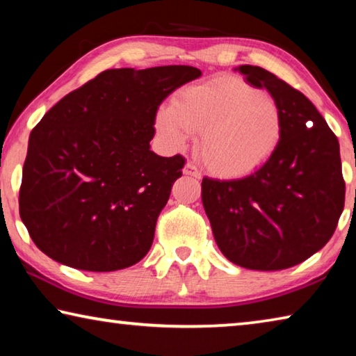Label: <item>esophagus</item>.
<instances>
[{"instance_id": "1", "label": "esophagus", "mask_w": 356, "mask_h": 356, "mask_svg": "<svg viewBox=\"0 0 356 356\" xmlns=\"http://www.w3.org/2000/svg\"><path fill=\"white\" fill-rule=\"evenodd\" d=\"M184 174H185V176H191V177H195V179H200L201 177V171L197 170V168L193 165V163H186L184 166Z\"/></svg>"}]
</instances>
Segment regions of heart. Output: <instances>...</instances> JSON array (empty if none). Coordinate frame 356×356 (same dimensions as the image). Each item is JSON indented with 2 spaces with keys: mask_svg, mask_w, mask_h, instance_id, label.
<instances>
[{
  "mask_svg": "<svg viewBox=\"0 0 356 356\" xmlns=\"http://www.w3.org/2000/svg\"><path fill=\"white\" fill-rule=\"evenodd\" d=\"M155 125L171 149H184L191 135L210 172L245 176L278 149L282 116L272 95L237 78L185 88L156 113Z\"/></svg>",
  "mask_w": 356,
  "mask_h": 356,
  "instance_id": "obj_1",
  "label": "heart"
}]
</instances>
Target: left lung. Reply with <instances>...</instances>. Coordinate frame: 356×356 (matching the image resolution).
<instances>
[{"label":"left lung","instance_id":"obj_1","mask_svg":"<svg viewBox=\"0 0 356 356\" xmlns=\"http://www.w3.org/2000/svg\"><path fill=\"white\" fill-rule=\"evenodd\" d=\"M278 102V149L250 176L202 179V204L220 251L243 268L284 270L327 245L344 210L339 143L311 100L257 65L237 69Z\"/></svg>","mask_w":356,"mask_h":356}]
</instances>
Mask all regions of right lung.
Returning <instances> with one entry per match:
<instances>
[{
	"instance_id": "1",
	"label": "right lung",
	"mask_w": 356,
	"mask_h": 356,
	"mask_svg": "<svg viewBox=\"0 0 356 356\" xmlns=\"http://www.w3.org/2000/svg\"><path fill=\"white\" fill-rule=\"evenodd\" d=\"M201 76L191 65L110 69L65 95L29 135L20 218L48 257L86 272L135 265L182 176L150 150L161 102Z\"/></svg>"
}]
</instances>
